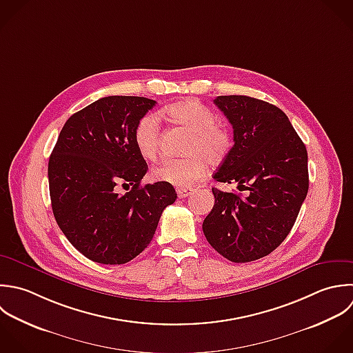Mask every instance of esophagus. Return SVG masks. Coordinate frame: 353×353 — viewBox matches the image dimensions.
Masks as SVG:
<instances>
[{
    "mask_svg": "<svg viewBox=\"0 0 353 353\" xmlns=\"http://www.w3.org/2000/svg\"><path fill=\"white\" fill-rule=\"evenodd\" d=\"M192 188H177V196L179 198H185L188 196L190 194H192Z\"/></svg>",
    "mask_w": 353,
    "mask_h": 353,
    "instance_id": "1",
    "label": "esophagus"
}]
</instances>
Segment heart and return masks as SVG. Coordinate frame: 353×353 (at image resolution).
<instances>
[{
    "mask_svg": "<svg viewBox=\"0 0 353 353\" xmlns=\"http://www.w3.org/2000/svg\"><path fill=\"white\" fill-rule=\"evenodd\" d=\"M168 118L191 132L187 140L184 158H168L152 168V177L158 181L187 188L199 181L206 173V162L221 163L232 148L230 130L219 125L217 114L198 100H184L165 108ZM133 141L139 154L154 159L159 150L161 128L155 114H145L133 130Z\"/></svg>",
    "mask_w": 353,
    "mask_h": 353,
    "instance_id": "heart-1",
    "label": "heart"
}]
</instances>
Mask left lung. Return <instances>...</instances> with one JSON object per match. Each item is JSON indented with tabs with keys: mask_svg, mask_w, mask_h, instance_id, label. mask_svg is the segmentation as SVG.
I'll list each match as a JSON object with an SVG mask.
<instances>
[{
	"mask_svg": "<svg viewBox=\"0 0 353 353\" xmlns=\"http://www.w3.org/2000/svg\"><path fill=\"white\" fill-rule=\"evenodd\" d=\"M214 104L234 128V147L214 180L238 183V194L212 188L214 206L203 221L212 248L232 263L272 253L292 231L308 194V154L288 115L249 96H219Z\"/></svg>",
	"mask_w": 353,
	"mask_h": 353,
	"instance_id": "obj_1",
	"label": "left lung"
}]
</instances>
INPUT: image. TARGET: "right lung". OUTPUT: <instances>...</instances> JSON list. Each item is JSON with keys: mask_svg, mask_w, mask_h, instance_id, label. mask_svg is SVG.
I'll list each match as a JSON object with an SVG mask.
<instances>
[{"mask_svg": "<svg viewBox=\"0 0 353 353\" xmlns=\"http://www.w3.org/2000/svg\"><path fill=\"white\" fill-rule=\"evenodd\" d=\"M155 100L108 96L71 115L48 163L57 225L86 259L125 264L151 242L163 209L177 194L172 184L140 185L148 170L133 130ZM119 185L131 190L119 194Z\"/></svg>", "mask_w": 353, "mask_h": 353, "instance_id": "right-lung-1", "label": "right lung"}]
</instances>
